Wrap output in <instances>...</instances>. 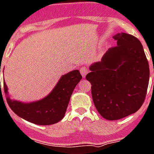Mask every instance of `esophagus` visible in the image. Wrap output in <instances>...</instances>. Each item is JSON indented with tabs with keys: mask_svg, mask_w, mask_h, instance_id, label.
Here are the masks:
<instances>
[{
	"mask_svg": "<svg viewBox=\"0 0 154 154\" xmlns=\"http://www.w3.org/2000/svg\"><path fill=\"white\" fill-rule=\"evenodd\" d=\"M80 73L82 75V77H85L86 75L88 73V69L86 68H81V69H80Z\"/></svg>",
	"mask_w": 154,
	"mask_h": 154,
	"instance_id": "obj_1",
	"label": "esophagus"
}]
</instances>
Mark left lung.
Listing matches in <instances>:
<instances>
[{"mask_svg":"<svg viewBox=\"0 0 154 154\" xmlns=\"http://www.w3.org/2000/svg\"><path fill=\"white\" fill-rule=\"evenodd\" d=\"M113 38L117 45L109 49L101 61L92 64L86 75L91 83L95 107L109 120L136 112L146 99L149 79V63L140 41L126 33Z\"/></svg>","mask_w":154,"mask_h":154,"instance_id":"left-lung-1","label":"left lung"}]
</instances>
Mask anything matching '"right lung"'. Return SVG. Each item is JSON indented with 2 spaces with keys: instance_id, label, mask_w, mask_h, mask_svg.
<instances>
[{
  "instance_id": "1",
  "label": "right lung",
  "mask_w": 154,
  "mask_h": 154,
  "mask_svg": "<svg viewBox=\"0 0 154 154\" xmlns=\"http://www.w3.org/2000/svg\"><path fill=\"white\" fill-rule=\"evenodd\" d=\"M81 79L82 75L78 70L70 72L62 76L47 97L33 103H22L11 100L8 96L5 82H4V91L8 105L16 115L33 124L50 125L63 119L75 87Z\"/></svg>"
}]
</instances>
